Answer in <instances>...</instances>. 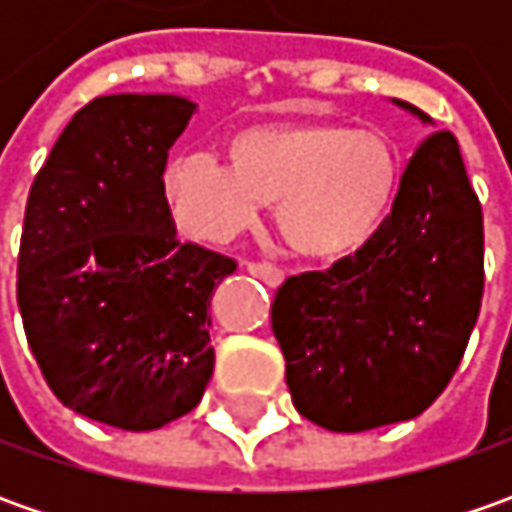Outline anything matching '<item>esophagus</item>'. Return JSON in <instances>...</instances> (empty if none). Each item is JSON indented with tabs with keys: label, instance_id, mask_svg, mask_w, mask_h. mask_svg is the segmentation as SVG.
<instances>
[{
	"label": "esophagus",
	"instance_id": "obj_1",
	"mask_svg": "<svg viewBox=\"0 0 512 512\" xmlns=\"http://www.w3.org/2000/svg\"><path fill=\"white\" fill-rule=\"evenodd\" d=\"M247 273H253L256 279H262L267 287H279L285 282V273L279 267L267 265V262H245Z\"/></svg>",
	"mask_w": 512,
	"mask_h": 512
}]
</instances>
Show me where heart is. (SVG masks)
Here are the masks:
<instances>
[{
  "mask_svg": "<svg viewBox=\"0 0 512 512\" xmlns=\"http://www.w3.org/2000/svg\"><path fill=\"white\" fill-rule=\"evenodd\" d=\"M225 162L193 150L162 173L173 225L199 242H230L273 207L285 245L336 265L379 242L402 193V153L379 130L342 122H256L225 139Z\"/></svg>",
  "mask_w": 512,
  "mask_h": 512,
  "instance_id": "obj_1",
  "label": "heart"
}]
</instances>
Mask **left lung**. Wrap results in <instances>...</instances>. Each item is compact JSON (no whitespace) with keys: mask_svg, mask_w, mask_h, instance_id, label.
Instances as JSON below:
<instances>
[{"mask_svg":"<svg viewBox=\"0 0 512 512\" xmlns=\"http://www.w3.org/2000/svg\"><path fill=\"white\" fill-rule=\"evenodd\" d=\"M433 128L402 176L399 205L367 253L290 276L273 302L296 410L333 433L416 419L462 362L484 290L482 207L459 142Z\"/></svg>","mask_w":512,"mask_h":512,"instance_id":"obj_1","label":"left lung"}]
</instances>
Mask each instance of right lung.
I'll use <instances>...</instances> for the list:
<instances>
[{
	"label": "right lung",
	"instance_id": "add662e5",
	"mask_svg": "<svg viewBox=\"0 0 512 512\" xmlns=\"http://www.w3.org/2000/svg\"><path fill=\"white\" fill-rule=\"evenodd\" d=\"M196 102L110 93L68 122L25 207L16 299L56 399L93 422L156 430L213 376L210 299L236 262L182 245L162 196Z\"/></svg>",
	"mask_w": 512,
	"mask_h": 512
}]
</instances>
